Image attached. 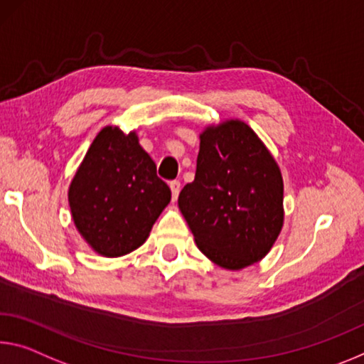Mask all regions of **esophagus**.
Listing matches in <instances>:
<instances>
[{
  "instance_id": "34e87169",
  "label": "esophagus",
  "mask_w": 364,
  "mask_h": 364,
  "mask_svg": "<svg viewBox=\"0 0 364 364\" xmlns=\"http://www.w3.org/2000/svg\"><path fill=\"white\" fill-rule=\"evenodd\" d=\"M170 189H171L173 199H176L178 194H180V189H181L180 181H171V183H170Z\"/></svg>"
}]
</instances>
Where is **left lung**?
Masks as SVG:
<instances>
[{
  "mask_svg": "<svg viewBox=\"0 0 364 364\" xmlns=\"http://www.w3.org/2000/svg\"><path fill=\"white\" fill-rule=\"evenodd\" d=\"M196 176L178 207L199 251L227 270H241L272 250L284 227V178L274 155L238 118L199 134Z\"/></svg>",
  "mask_w": 364,
  "mask_h": 364,
  "instance_id": "obj_1",
  "label": "left lung"
}]
</instances>
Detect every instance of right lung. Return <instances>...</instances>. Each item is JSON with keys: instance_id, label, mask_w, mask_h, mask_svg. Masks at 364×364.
Returning <instances> with one entry per match:
<instances>
[{"instance_id": "right-lung-1", "label": "right lung", "mask_w": 364, "mask_h": 364, "mask_svg": "<svg viewBox=\"0 0 364 364\" xmlns=\"http://www.w3.org/2000/svg\"><path fill=\"white\" fill-rule=\"evenodd\" d=\"M79 235L103 257H119L146 243L154 223L171 200L154 160L136 131L102 128L68 189Z\"/></svg>"}]
</instances>
